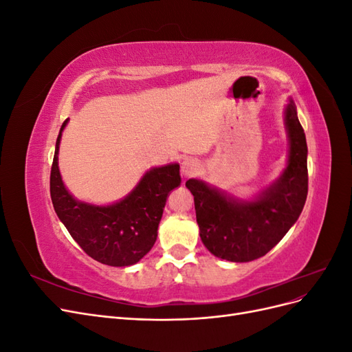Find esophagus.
Listing matches in <instances>:
<instances>
[{
	"label": "esophagus",
	"mask_w": 352,
	"mask_h": 352,
	"mask_svg": "<svg viewBox=\"0 0 352 352\" xmlns=\"http://www.w3.org/2000/svg\"><path fill=\"white\" fill-rule=\"evenodd\" d=\"M201 172V164L198 160L194 158H188L180 166V173H182L184 177H192Z\"/></svg>",
	"instance_id": "obj_1"
}]
</instances>
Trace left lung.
Returning <instances> with one entry per match:
<instances>
[{
	"label": "left lung",
	"mask_w": 352,
	"mask_h": 352,
	"mask_svg": "<svg viewBox=\"0 0 352 352\" xmlns=\"http://www.w3.org/2000/svg\"><path fill=\"white\" fill-rule=\"evenodd\" d=\"M285 126L289 155L283 173L252 199H239L204 180L189 179L199 236L216 257L247 263L267 254L300 217L308 192L307 141L292 100L286 105Z\"/></svg>",
	"instance_id": "obj_1"
}]
</instances>
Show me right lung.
Instances as JSON below:
<instances>
[{
	"instance_id": "add662e5",
	"label": "right lung",
	"mask_w": 352,
	"mask_h": 352,
	"mask_svg": "<svg viewBox=\"0 0 352 352\" xmlns=\"http://www.w3.org/2000/svg\"><path fill=\"white\" fill-rule=\"evenodd\" d=\"M66 124L67 120L57 138L50 176L51 201L58 219L94 260L113 267L136 264L155 243L167 197L180 185L179 164L148 170L132 192L114 204L78 201L63 184L58 170V148Z\"/></svg>"
}]
</instances>
